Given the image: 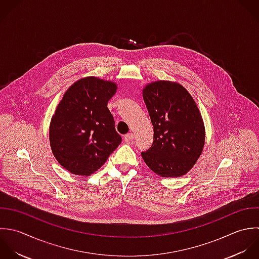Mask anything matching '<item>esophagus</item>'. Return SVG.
I'll list each match as a JSON object with an SVG mask.
<instances>
[{"mask_svg":"<svg viewBox=\"0 0 259 259\" xmlns=\"http://www.w3.org/2000/svg\"><path fill=\"white\" fill-rule=\"evenodd\" d=\"M133 138H134L133 133H128V134H126V135H125L124 140H125L126 142H130V141H132V140H133Z\"/></svg>","mask_w":259,"mask_h":259,"instance_id":"1","label":"esophagus"}]
</instances>
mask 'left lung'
I'll return each mask as SVG.
<instances>
[{"label": "left lung", "mask_w": 259, "mask_h": 259, "mask_svg": "<svg viewBox=\"0 0 259 259\" xmlns=\"http://www.w3.org/2000/svg\"><path fill=\"white\" fill-rule=\"evenodd\" d=\"M153 125V142L141 155L147 166L163 178L186 175L200 157L205 127L189 92L180 83L159 80L143 90Z\"/></svg>", "instance_id": "8db88e82"}]
</instances>
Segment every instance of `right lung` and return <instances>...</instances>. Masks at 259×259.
<instances>
[{"mask_svg":"<svg viewBox=\"0 0 259 259\" xmlns=\"http://www.w3.org/2000/svg\"><path fill=\"white\" fill-rule=\"evenodd\" d=\"M116 90L112 81L89 76L63 95L51 119L49 140L55 158L69 172L92 175L121 143L107 107Z\"/></svg>","mask_w":259,"mask_h":259,"instance_id":"obj_1","label":"right lung"}]
</instances>
